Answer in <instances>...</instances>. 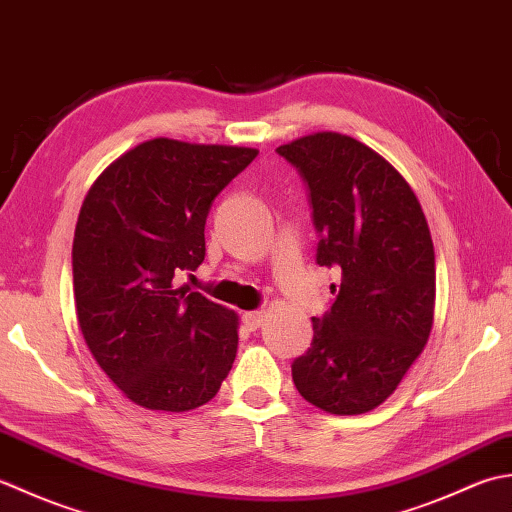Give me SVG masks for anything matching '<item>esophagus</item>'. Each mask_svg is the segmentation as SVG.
Masks as SVG:
<instances>
[{"label":"esophagus","instance_id":"obj_1","mask_svg":"<svg viewBox=\"0 0 512 512\" xmlns=\"http://www.w3.org/2000/svg\"><path fill=\"white\" fill-rule=\"evenodd\" d=\"M263 320H265L263 311H245V314H243V322H245V327L249 331H256V329L263 327Z\"/></svg>","mask_w":512,"mask_h":512}]
</instances>
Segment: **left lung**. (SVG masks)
I'll use <instances>...</instances> for the list:
<instances>
[{"label":"left lung","instance_id":"1","mask_svg":"<svg viewBox=\"0 0 512 512\" xmlns=\"http://www.w3.org/2000/svg\"><path fill=\"white\" fill-rule=\"evenodd\" d=\"M307 181L318 265H338L336 300L291 364L298 393L331 415L373 411L398 389L431 336L435 252L404 176L362 141L314 132L278 148Z\"/></svg>","mask_w":512,"mask_h":512}]
</instances>
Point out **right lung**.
<instances>
[{
  "label": "right lung",
  "instance_id": "obj_1",
  "mask_svg": "<svg viewBox=\"0 0 512 512\" xmlns=\"http://www.w3.org/2000/svg\"><path fill=\"white\" fill-rule=\"evenodd\" d=\"M256 154L150 139L112 161L83 198L72 241L79 329L103 373L143 409L203 406L232 369L238 314L174 276L203 263L214 198Z\"/></svg>",
  "mask_w": 512,
  "mask_h": 512
}]
</instances>
